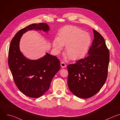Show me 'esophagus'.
<instances>
[{"label":"esophagus","mask_w":120,"mask_h":120,"mask_svg":"<svg viewBox=\"0 0 120 120\" xmlns=\"http://www.w3.org/2000/svg\"><path fill=\"white\" fill-rule=\"evenodd\" d=\"M60 64H61V67H63V68H64V67H65L66 66V65L65 63L64 62H63V61H62V62H61Z\"/></svg>","instance_id":"esophagus-1"}]
</instances>
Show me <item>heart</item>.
I'll use <instances>...</instances> for the list:
<instances>
[{
	"label": "heart",
	"instance_id": "1",
	"mask_svg": "<svg viewBox=\"0 0 120 120\" xmlns=\"http://www.w3.org/2000/svg\"><path fill=\"white\" fill-rule=\"evenodd\" d=\"M91 43L89 34L75 26H66L62 28L58 38L53 42V47L57 51H61L66 45L65 54L73 60H77L84 55Z\"/></svg>",
	"mask_w": 120,
	"mask_h": 120
}]
</instances>
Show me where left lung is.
<instances>
[{
	"mask_svg": "<svg viewBox=\"0 0 120 120\" xmlns=\"http://www.w3.org/2000/svg\"><path fill=\"white\" fill-rule=\"evenodd\" d=\"M94 39L88 55L67 65L68 86L79 98L86 99L96 94L105 83L108 75L110 53L105 39L93 29Z\"/></svg>",
	"mask_w": 120,
	"mask_h": 120,
	"instance_id": "left-lung-1",
	"label": "left lung"
}]
</instances>
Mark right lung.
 <instances>
[{
    "mask_svg": "<svg viewBox=\"0 0 120 120\" xmlns=\"http://www.w3.org/2000/svg\"><path fill=\"white\" fill-rule=\"evenodd\" d=\"M33 29L47 32L49 27L45 23L32 24L17 32L10 44L8 64L18 89L25 95L37 98L49 89L53 78L60 69V63L57 57L48 53L36 60L24 56L19 49L20 38L23 34Z\"/></svg>",
    "mask_w": 120,
    "mask_h": 120,
    "instance_id": "obj_1",
    "label": "right lung"
}]
</instances>
